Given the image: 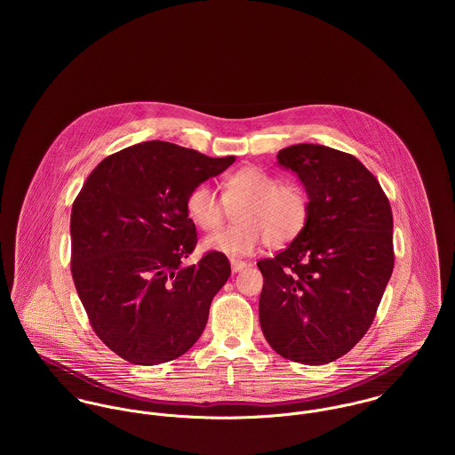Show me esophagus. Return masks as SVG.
Here are the masks:
<instances>
[{
  "label": "esophagus",
  "instance_id": "esophagus-1",
  "mask_svg": "<svg viewBox=\"0 0 455 455\" xmlns=\"http://www.w3.org/2000/svg\"><path fill=\"white\" fill-rule=\"evenodd\" d=\"M247 266H249V264H247L245 260L231 259V269H233V273H240V271H243Z\"/></svg>",
  "mask_w": 455,
  "mask_h": 455
}]
</instances>
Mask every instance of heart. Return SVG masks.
I'll return each instance as SVG.
<instances>
[{
    "instance_id": "b5f03b06",
    "label": "heart",
    "mask_w": 455,
    "mask_h": 455,
    "mask_svg": "<svg viewBox=\"0 0 455 455\" xmlns=\"http://www.w3.org/2000/svg\"><path fill=\"white\" fill-rule=\"evenodd\" d=\"M224 201L236 204L235 226L224 228L203 240V249L229 258H245L259 249L283 247L296 240L307 226L310 201L298 184H280V179L258 166L242 168L224 180ZM188 217L203 231L220 226L224 206L208 184H197L186 197Z\"/></svg>"
}]
</instances>
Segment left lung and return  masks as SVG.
<instances>
[{
    "instance_id": "1",
    "label": "left lung",
    "mask_w": 455,
    "mask_h": 455,
    "mask_svg": "<svg viewBox=\"0 0 455 455\" xmlns=\"http://www.w3.org/2000/svg\"><path fill=\"white\" fill-rule=\"evenodd\" d=\"M276 159L305 186L310 215L285 251L258 262L260 329L282 357L327 364L375 319L394 267L392 210L379 180L350 154L298 143Z\"/></svg>"
}]
</instances>
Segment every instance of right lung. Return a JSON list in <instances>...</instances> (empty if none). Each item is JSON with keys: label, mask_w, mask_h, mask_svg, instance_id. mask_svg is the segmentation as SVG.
<instances>
[{"label": "right lung", "mask_w": 455, "mask_h": 455, "mask_svg": "<svg viewBox=\"0 0 455 455\" xmlns=\"http://www.w3.org/2000/svg\"><path fill=\"white\" fill-rule=\"evenodd\" d=\"M235 159L143 141L105 157L73 203L78 298L100 339L132 364L180 357L206 325L231 266L219 252L184 266L197 243L186 197Z\"/></svg>", "instance_id": "add662e5"}]
</instances>
